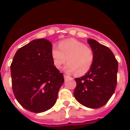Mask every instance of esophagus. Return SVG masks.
Here are the masks:
<instances>
[{
  "instance_id": "34e87169",
  "label": "esophagus",
  "mask_w": 130,
  "mask_h": 130,
  "mask_svg": "<svg viewBox=\"0 0 130 130\" xmlns=\"http://www.w3.org/2000/svg\"><path fill=\"white\" fill-rule=\"evenodd\" d=\"M64 79H65V80H66V79H69V78H70V76H68V75H64Z\"/></svg>"
}]
</instances>
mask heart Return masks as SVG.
Here are the masks:
<instances>
[{
    "label": "heart",
    "instance_id": "obj_1",
    "mask_svg": "<svg viewBox=\"0 0 130 130\" xmlns=\"http://www.w3.org/2000/svg\"><path fill=\"white\" fill-rule=\"evenodd\" d=\"M94 52L90 47L73 38L63 40L58 47L53 46L51 57L55 66L61 68L67 62L64 70L68 73L76 72L78 75L85 74L91 67L94 60Z\"/></svg>",
    "mask_w": 130,
    "mask_h": 130
}]
</instances>
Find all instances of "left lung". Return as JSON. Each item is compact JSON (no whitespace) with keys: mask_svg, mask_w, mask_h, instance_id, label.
<instances>
[{"mask_svg":"<svg viewBox=\"0 0 130 130\" xmlns=\"http://www.w3.org/2000/svg\"><path fill=\"white\" fill-rule=\"evenodd\" d=\"M87 42L94 52V60L85 75L75 79L73 95L81 105L98 109L107 103L115 90L119 64L109 48L93 39Z\"/></svg>","mask_w":130,"mask_h":130,"instance_id":"left-lung-1","label":"left lung"}]
</instances>
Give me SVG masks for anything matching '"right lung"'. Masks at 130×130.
<instances>
[{"label":"right lung","mask_w":130,"mask_h":130,"mask_svg":"<svg viewBox=\"0 0 130 130\" xmlns=\"http://www.w3.org/2000/svg\"><path fill=\"white\" fill-rule=\"evenodd\" d=\"M51 49L46 39L32 40L18 49L10 66L15 97L31 112H42L53 107L64 81L54 66Z\"/></svg>","instance_id":"right-lung-1"}]
</instances>
